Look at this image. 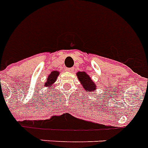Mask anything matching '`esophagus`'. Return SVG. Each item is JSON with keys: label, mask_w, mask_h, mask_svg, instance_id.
Instances as JSON below:
<instances>
[{"label": "esophagus", "mask_w": 148, "mask_h": 148, "mask_svg": "<svg viewBox=\"0 0 148 148\" xmlns=\"http://www.w3.org/2000/svg\"><path fill=\"white\" fill-rule=\"evenodd\" d=\"M73 70H74V68H66V71L67 72H69V73H71V72H73Z\"/></svg>", "instance_id": "1"}]
</instances>
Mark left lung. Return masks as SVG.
I'll use <instances>...</instances> for the list:
<instances>
[{
  "instance_id": "1",
  "label": "left lung",
  "mask_w": 148,
  "mask_h": 148,
  "mask_svg": "<svg viewBox=\"0 0 148 148\" xmlns=\"http://www.w3.org/2000/svg\"><path fill=\"white\" fill-rule=\"evenodd\" d=\"M77 77L79 79V82L84 88V90L87 92H91L96 90L97 87L96 84L93 82L90 77L85 72H78L77 73Z\"/></svg>"
}]
</instances>
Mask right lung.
Here are the masks:
<instances>
[{
  "label": "right lung",
  "instance_id": "right-lung-1",
  "mask_svg": "<svg viewBox=\"0 0 148 148\" xmlns=\"http://www.w3.org/2000/svg\"><path fill=\"white\" fill-rule=\"evenodd\" d=\"M59 75V72L58 71H52L50 75L48 76L47 81L45 82V85L44 86L48 87V88H51V86L52 85V84L55 82V81L57 79V77Z\"/></svg>",
  "mask_w": 148,
  "mask_h": 148
}]
</instances>
